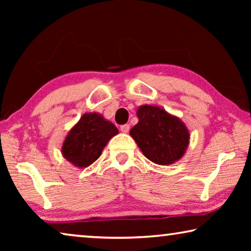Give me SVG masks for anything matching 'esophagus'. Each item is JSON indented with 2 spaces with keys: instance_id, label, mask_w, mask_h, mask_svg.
I'll return each instance as SVG.
<instances>
[{
  "instance_id": "esophagus-1",
  "label": "esophagus",
  "mask_w": 251,
  "mask_h": 251,
  "mask_svg": "<svg viewBox=\"0 0 251 251\" xmlns=\"http://www.w3.org/2000/svg\"><path fill=\"white\" fill-rule=\"evenodd\" d=\"M129 125L128 124H125V125H122L121 126V130L123 131V133H128V130H129Z\"/></svg>"
}]
</instances>
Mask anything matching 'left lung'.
<instances>
[{"mask_svg": "<svg viewBox=\"0 0 251 251\" xmlns=\"http://www.w3.org/2000/svg\"><path fill=\"white\" fill-rule=\"evenodd\" d=\"M136 114L138 123L130 129L129 135L146 158L165 166L182 158L190 135L179 117L154 105L139 106Z\"/></svg>", "mask_w": 251, "mask_h": 251, "instance_id": "1", "label": "left lung"}]
</instances>
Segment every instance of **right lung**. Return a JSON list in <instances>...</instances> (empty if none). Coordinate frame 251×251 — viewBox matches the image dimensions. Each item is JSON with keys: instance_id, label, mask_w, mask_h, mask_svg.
Returning <instances> with one entry per match:
<instances>
[{"instance_id": "1", "label": "right lung", "mask_w": 251, "mask_h": 251, "mask_svg": "<svg viewBox=\"0 0 251 251\" xmlns=\"http://www.w3.org/2000/svg\"><path fill=\"white\" fill-rule=\"evenodd\" d=\"M117 134V127L103 115L85 113L67 133L61 152L73 166L86 168L100 158L109 139Z\"/></svg>"}]
</instances>
